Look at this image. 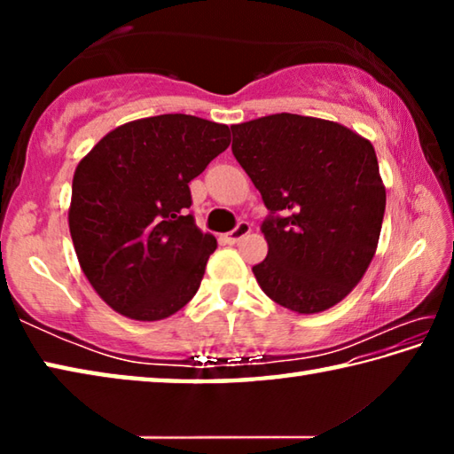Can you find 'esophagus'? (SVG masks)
Wrapping results in <instances>:
<instances>
[{
  "label": "esophagus",
  "instance_id": "34e87169",
  "mask_svg": "<svg viewBox=\"0 0 454 454\" xmlns=\"http://www.w3.org/2000/svg\"><path fill=\"white\" fill-rule=\"evenodd\" d=\"M246 234H250V224H248V222H240V224H238V226L232 230V232H228V234L224 236V240H226L228 244H236V242H240Z\"/></svg>",
  "mask_w": 454,
  "mask_h": 454
}]
</instances>
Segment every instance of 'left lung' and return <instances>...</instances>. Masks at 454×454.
I'll return each mask as SVG.
<instances>
[{
  "mask_svg": "<svg viewBox=\"0 0 454 454\" xmlns=\"http://www.w3.org/2000/svg\"><path fill=\"white\" fill-rule=\"evenodd\" d=\"M232 128V152L282 212L262 224L252 266L268 298L298 314L333 309L363 280L379 246L387 190L371 140L338 121L272 114Z\"/></svg>",
  "mask_w": 454,
  "mask_h": 454,
  "instance_id": "obj_1",
  "label": "left lung"
}]
</instances>
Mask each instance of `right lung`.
Returning <instances> with one entry per match:
<instances>
[{
	"label": "right lung",
	"instance_id": "1",
	"mask_svg": "<svg viewBox=\"0 0 454 454\" xmlns=\"http://www.w3.org/2000/svg\"><path fill=\"white\" fill-rule=\"evenodd\" d=\"M230 145V128L164 114L114 128L80 160L67 210L78 262L121 317L153 322L200 288L216 238L192 214L188 184Z\"/></svg>",
	"mask_w": 454,
	"mask_h": 454
}]
</instances>
